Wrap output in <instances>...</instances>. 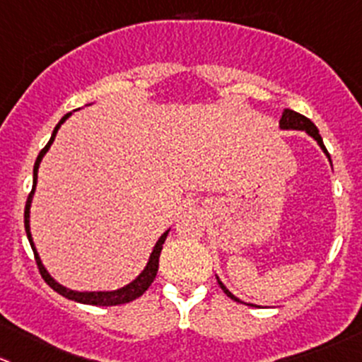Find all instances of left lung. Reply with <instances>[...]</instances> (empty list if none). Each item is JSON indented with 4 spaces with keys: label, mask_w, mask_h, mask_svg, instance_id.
I'll list each match as a JSON object with an SVG mask.
<instances>
[{
    "label": "left lung",
    "mask_w": 362,
    "mask_h": 362,
    "mask_svg": "<svg viewBox=\"0 0 362 362\" xmlns=\"http://www.w3.org/2000/svg\"><path fill=\"white\" fill-rule=\"evenodd\" d=\"M281 127H282V129H302V132H308L309 135H311L313 139L318 142V146L322 147L323 151H325V154L329 156V160H330V154L327 153L325 146H323V140H322V136H320V133H318V127H316L315 124H313L311 120L308 119V117L300 115V113L293 112V110H284V112H282V117H281ZM218 284H220V288H222L223 293H226L227 297L233 298V300H236V302H240L238 298L235 297V295L230 293V291L227 290L226 286H223L222 282L218 281Z\"/></svg>",
    "instance_id": "8db88e82"
}]
</instances>
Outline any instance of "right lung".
I'll return each instance as SVG.
<instances>
[{
    "label": "right lung",
    "mask_w": 362,
    "mask_h": 362,
    "mask_svg": "<svg viewBox=\"0 0 362 362\" xmlns=\"http://www.w3.org/2000/svg\"><path fill=\"white\" fill-rule=\"evenodd\" d=\"M69 115H71V113H67V115L62 117V120L57 124V127H54L53 135H51V140H49V142H47V146L44 147L42 151H40L39 156H37L35 167H33V188H32V192H30L28 201H26V206H24V229H26V236H28L30 245H32L33 254H35L37 268H39L40 275H42L44 281H46L47 284H49V288H53V290L57 291V293H60L62 297L69 298V300L80 302V304H88V305H119V304H126V302H132V300H135V298L142 297V295L146 293L147 288H149L151 284H153L154 277H156V274H158V267H160V254H161V249H163V243H165V238H167V235H168V230H167V233H163V235H161V238L158 240V243H156V245H154L153 254H151V257H149V263H147V267L144 268L142 274H140L139 277H136L135 281L132 282V284H127V286L120 288V290H115V291H87V293H80V291H72V290H67V288L60 286L58 282H54L53 279H51V275L47 274L46 268L42 267V263H40L39 254H37V250H35V245H33L32 233H30V204H32L33 192H35V187H37V172H39L40 160H42L44 154L47 153V149H49L51 144H53L54 136H57L58 127H60V124L64 122V120L67 119Z\"/></svg>",
    "instance_id": "right-lung-1"
}]
</instances>
